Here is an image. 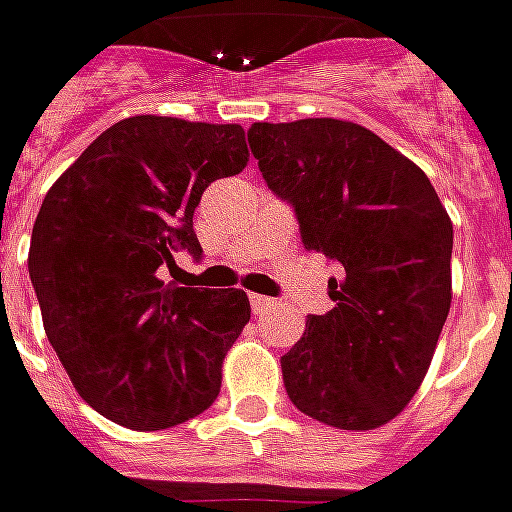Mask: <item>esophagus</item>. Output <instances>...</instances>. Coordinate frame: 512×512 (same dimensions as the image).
I'll return each instance as SVG.
<instances>
[{
  "label": "esophagus",
  "instance_id": "34e87169",
  "mask_svg": "<svg viewBox=\"0 0 512 512\" xmlns=\"http://www.w3.org/2000/svg\"><path fill=\"white\" fill-rule=\"evenodd\" d=\"M249 305H252V311H255V314H266L271 305H274V300H269V297H260V294H249Z\"/></svg>",
  "mask_w": 512,
  "mask_h": 512
}]
</instances>
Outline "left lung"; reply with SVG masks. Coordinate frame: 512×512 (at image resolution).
<instances>
[{"mask_svg":"<svg viewBox=\"0 0 512 512\" xmlns=\"http://www.w3.org/2000/svg\"><path fill=\"white\" fill-rule=\"evenodd\" d=\"M249 148L294 207L302 246L342 266L333 311L308 316L283 358L291 403L325 426L378 429L415 398L451 308L454 227L429 176L333 117L255 123Z\"/></svg>","mask_w":512,"mask_h":512,"instance_id":"1","label":"left lung"}]
</instances>
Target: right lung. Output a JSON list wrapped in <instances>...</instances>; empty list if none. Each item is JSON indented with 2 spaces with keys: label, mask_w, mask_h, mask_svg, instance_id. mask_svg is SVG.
<instances>
[{
  "label": "right lung",
  "mask_w": 512,
  "mask_h": 512,
  "mask_svg": "<svg viewBox=\"0 0 512 512\" xmlns=\"http://www.w3.org/2000/svg\"><path fill=\"white\" fill-rule=\"evenodd\" d=\"M246 162L241 125L139 114L106 128L44 196L27 257L44 330L83 401L120 426H179L221 392L249 297L162 274L182 249L201 257V193Z\"/></svg>",
  "instance_id": "obj_1"
}]
</instances>
